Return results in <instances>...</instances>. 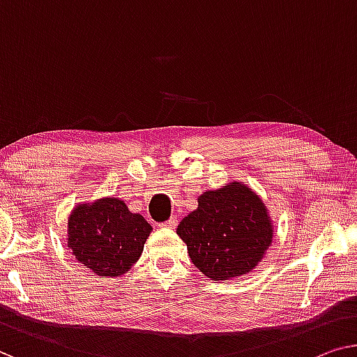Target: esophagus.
Instances as JSON below:
<instances>
[{
    "mask_svg": "<svg viewBox=\"0 0 357 357\" xmlns=\"http://www.w3.org/2000/svg\"><path fill=\"white\" fill-rule=\"evenodd\" d=\"M160 226H162V227H168V229H174V227L178 226V218H176V216H172L168 221L162 222Z\"/></svg>",
    "mask_w": 357,
    "mask_h": 357,
    "instance_id": "esophagus-1",
    "label": "esophagus"
}]
</instances>
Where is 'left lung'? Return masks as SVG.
I'll return each mask as SVG.
<instances>
[{"instance_id": "8db88e82", "label": "left lung", "mask_w": 357, "mask_h": 357, "mask_svg": "<svg viewBox=\"0 0 357 357\" xmlns=\"http://www.w3.org/2000/svg\"><path fill=\"white\" fill-rule=\"evenodd\" d=\"M192 264L206 278L227 280L247 274L273 242V225L261 199L241 183L208 190L178 226Z\"/></svg>"}]
</instances>
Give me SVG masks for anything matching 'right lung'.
<instances>
[{
  "label": "right lung",
  "mask_w": 357,
  "mask_h": 357,
  "mask_svg": "<svg viewBox=\"0 0 357 357\" xmlns=\"http://www.w3.org/2000/svg\"><path fill=\"white\" fill-rule=\"evenodd\" d=\"M152 226L123 200L79 205L68 218V243L79 263L100 278H120L139 259Z\"/></svg>",
  "instance_id": "add662e5"
}]
</instances>
